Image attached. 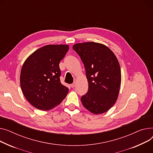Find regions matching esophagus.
<instances>
[{
    "label": "esophagus",
    "mask_w": 153,
    "mask_h": 153,
    "mask_svg": "<svg viewBox=\"0 0 153 153\" xmlns=\"http://www.w3.org/2000/svg\"><path fill=\"white\" fill-rule=\"evenodd\" d=\"M70 86H71V88H74V87L75 86V83H73V84H71V85H70Z\"/></svg>",
    "instance_id": "esophagus-1"
}]
</instances>
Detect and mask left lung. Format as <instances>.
Masks as SVG:
<instances>
[{"instance_id": "obj_1", "label": "left lung", "mask_w": 153, "mask_h": 153, "mask_svg": "<svg viewBox=\"0 0 153 153\" xmlns=\"http://www.w3.org/2000/svg\"><path fill=\"white\" fill-rule=\"evenodd\" d=\"M74 50L82 59L88 81V91L81 97L86 109L100 114L114 105L119 93L121 71L112 51L102 44L77 43Z\"/></svg>"}]
</instances>
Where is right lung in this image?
Returning <instances> with one entry per match:
<instances>
[{
	"mask_svg": "<svg viewBox=\"0 0 153 153\" xmlns=\"http://www.w3.org/2000/svg\"><path fill=\"white\" fill-rule=\"evenodd\" d=\"M68 45H47L34 52L23 65L20 85L26 99L42 111L53 109L64 100L68 88L60 83L59 63Z\"/></svg>",
	"mask_w": 153,
	"mask_h": 153,
	"instance_id": "add662e5",
	"label": "right lung"
}]
</instances>
